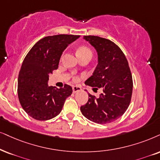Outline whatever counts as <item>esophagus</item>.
<instances>
[{
  "mask_svg": "<svg viewBox=\"0 0 160 160\" xmlns=\"http://www.w3.org/2000/svg\"><path fill=\"white\" fill-rule=\"evenodd\" d=\"M72 89H73L74 94H75L76 92L81 91L82 88H81V87L79 86H72Z\"/></svg>",
  "mask_w": 160,
  "mask_h": 160,
  "instance_id": "obj_1",
  "label": "esophagus"
}]
</instances>
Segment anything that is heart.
Listing matches in <instances>:
<instances>
[{"label":"heart","instance_id":"heart-1","mask_svg":"<svg viewBox=\"0 0 160 160\" xmlns=\"http://www.w3.org/2000/svg\"><path fill=\"white\" fill-rule=\"evenodd\" d=\"M77 54H78V55H80V54H91L92 55V51L86 46H81V47L79 48L77 51Z\"/></svg>","mask_w":160,"mask_h":160}]
</instances>
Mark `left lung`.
I'll list each match as a JSON object with an SVG mask.
<instances>
[{
	"label": "left lung",
	"mask_w": 160,
	"mask_h": 160,
	"mask_svg": "<svg viewBox=\"0 0 160 160\" xmlns=\"http://www.w3.org/2000/svg\"><path fill=\"white\" fill-rule=\"evenodd\" d=\"M98 53V65L85 82L93 88H102L98 98L88 94L87 103L80 107L82 115L98 124L114 122L125 112L133 90L128 62L118 46L98 36H83Z\"/></svg>",
	"instance_id": "1"
}]
</instances>
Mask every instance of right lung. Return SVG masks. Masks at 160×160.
<instances>
[{"instance_id": "add662e5", "label": "right lung", "mask_w": 160, "mask_h": 160, "mask_svg": "<svg viewBox=\"0 0 160 160\" xmlns=\"http://www.w3.org/2000/svg\"><path fill=\"white\" fill-rule=\"evenodd\" d=\"M80 35L48 36L37 42L22 63L18 75V94L23 110L38 120H48L61 112L72 88L65 84L57 88L48 85V77L58 64L62 52Z\"/></svg>"}]
</instances>
